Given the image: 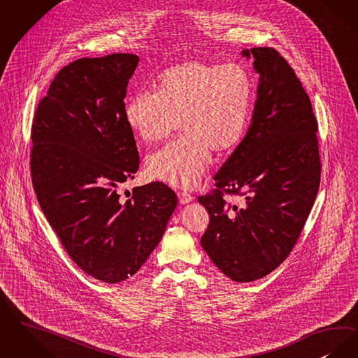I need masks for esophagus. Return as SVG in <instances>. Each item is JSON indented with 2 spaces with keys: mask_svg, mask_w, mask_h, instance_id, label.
<instances>
[{
  "mask_svg": "<svg viewBox=\"0 0 358 358\" xmlns=\"http://www.w3.org/2000/svg\"><path fill=\"white\" fill-rule=\"evenodd\" d=\"M178 201H180V203L184 205V203L193 201V197L190 194H187V193H178Z\"/></svg>",
  "mask_w": 358,
  "mask_h": 358,
  "instance_id": "obj_1",
  "label": "esophagus"
}]
</instances>
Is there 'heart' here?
<instances>
[{"label": "heart", "mask_w": 358, "mask_h": 358, "mask_svg": "<svg viewBox=\"0 0 358 358\" xmlns=\"http://www.w3.org/2000/svg\"><path fill=\"white\" fill-rule=\"evenodd\" d=\"M255 83L241 65L190 59L158 76L157 92H137L125 106L131 131L146 143L184 136L146 159L150 178L192 189L206 172L212 152L227 155L245 137Z\"/></svg>", "instance_id": "obj_1"}]
</instances>
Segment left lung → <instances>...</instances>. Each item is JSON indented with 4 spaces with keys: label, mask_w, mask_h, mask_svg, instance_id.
<instances>
[{
    "label": "left lung",
    "mask_w": 358,
    "mask_h": 358,
    "mask_svg": "<svg viewBox=\"0 0 358 358\" xmlns=\"http://www.w3.org/2000/svg\"><path fill=\"white\" fill-rule=\"evenodd\" d=\"M259 74L250 128L199 202L210 217L201 245L237 282L278 268L293 250L321 180L317 120L293 68L273 48H253ZM225 195L244 197L243 207Z\"/></svg>",
    "instance_id": "left-lung-1"
}]
</instances>
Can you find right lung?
<instances>
[{"label":"right lung","instance_id":"right-lung-1","mask_svg":"<svg viewBox=\"0 0 358 358\" xmlns=\"http://www.w3.org/2000/svg\"><path fill=\"white\" fill-rule=\"evenodd\" d=\"M137 64L127 53L73 61L31 124L30 174L43 215L74 264L108 284L138 272L178 202L158 181L127 200L118 192L140 166L124 102Z\"/></svg>","mask_w":358,"mask_h":358}]
</instances>
